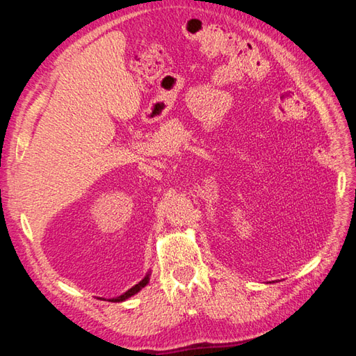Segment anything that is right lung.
<instances>
[{"label": "right lung", "mask_w": 356, "mask_h": 356, "mask_svg": "<svg viewBox=\"0 0 356 356\" xmlns=\"http://www.w3.org/2000/svg\"><path fill=\"white\" fill-rule=\"evenodd\" d=\"M148 282H149V274L142 280V282H139L138 284H134L131 289H128L125 293H122L120 295V297H116V298H111V300H108V301H113V303H120V301H125L127 298H130V297H133L134 293H138L142 287H145L147 284H148Z\"/></svg>", "instance_id": "obj_1"}]
</instances>
